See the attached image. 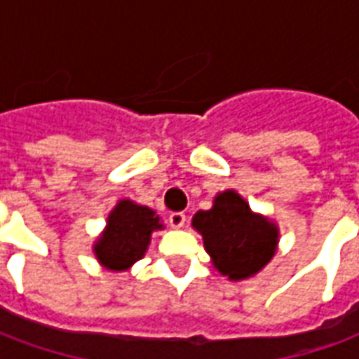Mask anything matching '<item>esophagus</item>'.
<instances>
[{"instance_id": "esophagus-1", "label": "esophagus", "mask_w": 359, "mask_h": 359, "mask_svg": "<svg viewBox=\"0 0 359 359\" xmlns=\"http://www.w3.org/2000/svg\"><path fill=\"white\" fill-rule=\"evenodd\" d=\"M184 223H187V215L182 211H175L169 215V225L172 229H180V226H184Z\"/></svg>"}]
</instances>
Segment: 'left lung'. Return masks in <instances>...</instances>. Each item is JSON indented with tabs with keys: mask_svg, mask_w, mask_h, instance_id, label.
I'll use <instances>...</instances> for the list:
<instances>
[{
	"mask_svg": "<svg viewBox=\"0 0 359 359\" xmlns=\"http://www.w3.org/2000/svg\"><path fill=\"white\" fill-rule=\"evenodd\" d=\"M192 225L202 233L215 267L234 280L256 275L275 254L277 226L254 215L233 190L219 194L211 210L198 211Z\"/></svg>",
	"mask_w": 359,
	"mask_h": 359,
	"instance_id": "1",
	"label": "left lung"
}]
</instances>
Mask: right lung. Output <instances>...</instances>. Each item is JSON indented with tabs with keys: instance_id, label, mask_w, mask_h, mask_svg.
Wrapping results in <instances>:
<instances>
[{
	"instance_id": "right-lung-1",
	"label": "right lung",
	"mask_w": 359,
	"mask_h": 359,
	"mask_svg": "<svg viewBox=\"0 0 359 359\" xmlns=\"http://www.w3.org/2000/svg\"><path fill=\"white\" fill-rule=\"evenodd\" d=\"M161 226L156 211L123 200L111 211L107 229L95 244V256L107 269H126L144 257L149 236Z\"/></svg>"
}]
</instances>
